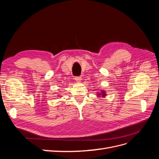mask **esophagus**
Returning <instances> with one entry per match:
<instances>
[{"label": "esophagus", "instance_id": "1", "mask_svg": "<svg viewBox=\"0 0 159 159\" xmlns=\"http://www.w3.org/2000/svg\"><path fill=\"white\" fill-rule=\"evenodd\" d=\"M75 80L76 81V82L80 83L81 81V77H75Z\"/></svg>", "mask_w": 159, "mask_h": 159}]
</instances>
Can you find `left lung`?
<instances>
[{
    "label": "left lung",
    "mask_w": 159,
    "mask_h": 159,
    "mask_svg": "<svg viewBox=\"0 0 159 159\" xmlns=\"http://www.w3.org/2000/svg\"><path fill=\"white\" fill-rule=\"evenodd\" d=\"M96 95H97L98 98L102 97L103 98H104L105 96L107 95V94H106V92H105V90L101 89L99 91H98V93H97V94H96Z\"/></svg>",
    "instance_id": "obj_1"
}]
</instances>
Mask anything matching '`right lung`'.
Here are the masks:
<instances>
[{
  "label": "right lung",
  "mask_w": 159,
  "mask_h": 159,
  "mask_svg": "<svg viewBox=\"0 0 159 159\" xmlns=\"http://www.w3.org/2000/svg\"><path fill=\"white\" fill-rule=\"evenodd\" d=\"M58 96H60V98H61V95H58Z\"/></svg>",
  "instance_id": "right-lung-1"
}]
</instances>
